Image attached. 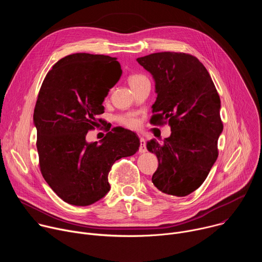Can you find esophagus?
<instances>
[{
    "mask_svg": "<svg viewBox=\"0 0 262 262\" xmlns=\"http://www.w3.org/2000/svg\"><path fill=\"white\" fill-rule=\"evenodd\" d=\"M147 151V148H146V142L143 138H140V147H139V152L140 154H144Z\"/></svg>",
    "mask_w": 262,
    "mask_h": 262,
    "instance_id": "34e87169",
    "label": "esophagus"
}]
</instances>
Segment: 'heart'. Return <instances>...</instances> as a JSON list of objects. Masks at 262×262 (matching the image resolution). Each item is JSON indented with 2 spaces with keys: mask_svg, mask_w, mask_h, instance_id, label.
I'll return each mask as SVG.
<instances>
[{
  "mask_svg": "<svg viewBox=\"0 0 262 262\" xmlns=\"http://www.w3.org/2000/svg\"><path fill=\"white\" fill-rule=\"evenodd\" d=\"M127 80H128L129 86L133 88V90L135 88H137L138 86H140L141 84H143L144 82L148 81V79L142 73H133L128 77ZM117 121L121 125L126 126L128 128H137L140 124L138 117L134 113H126V114L120 115L117 117Z\"/></svg>",
  "mask_w": 262,
  "mask_h": 262,
  "instance_id": "heart-1",
  "label": "heart"
}]
</instances>
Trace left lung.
<instances>
[{
  "label": "left lung",
  "instance_id": "1",
  "mask_svg": "<svg viewBox=\"0 0 262 262\" xmlns=\"http://www.w3.org/2000/svg\"><path fill=\"white\" fill-rule=\"evenodd\" d=\"M137 61L156 82L150 123L171 127L163 144L147 142L148 151L159 160L152 183L165 194L184 197L204 182L217 159L220 96L207 69L190 54L162 52Z\"/></svg>",
  "mask_w": 262,
  "mask_h": 262
}]
</instances>
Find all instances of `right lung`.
<instances>
[{
  "instance_id": "add662e5",
  "label": "right lung",
  "mask_w": 262,
  "mask_h": 262,
  "mask_svg": "<svg viewBox=\"0 0 262 262\" xmlns=\"http://www.w3.org/2000/svg\"><path fill=\"white\" fill-rule=\"evenodd\" d=\"M102 72L110 79L104 80ZM121 74L116 58L78 53L59 60L41 85L33 115L40 171L71 205L87 206L104 197L112 166L139 150L138 136L124 128L108 132L100 143L86 141L87 133L102 123V102Z\"/></svg>"
}]
</instances>
